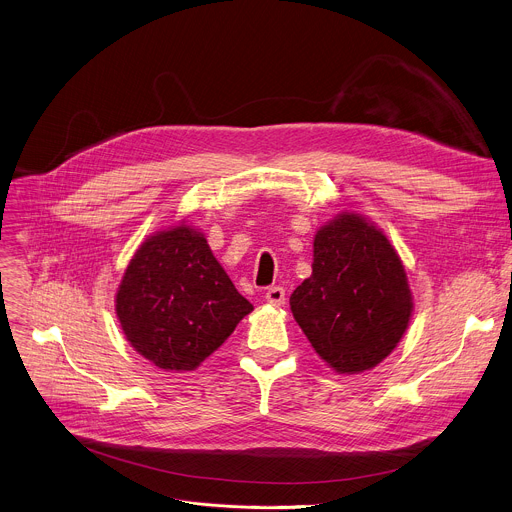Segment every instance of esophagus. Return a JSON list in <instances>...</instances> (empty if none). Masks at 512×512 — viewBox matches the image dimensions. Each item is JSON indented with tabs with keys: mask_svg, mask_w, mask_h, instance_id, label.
I'll list each match as a JSON object with an SVG mask.
<instances>
[{
	"mask_svg": "<svg viewBox=\"0 0 512 512\" xmlns=\"http://www.w3.org/2000/svg\"><path fill=\"white\" fill-rule=\"evenodd\" d=\"M265 302H267V304H271V306L281 308V306L285 304V289H283V287H279V285L269 287V289H267V294H265Z\"/></svg>",
	"mask_w": 512,
	"mask_h": 512,
	"instance_id": "esophagus-1",
	"label": "esophagus"
}]
</instances>
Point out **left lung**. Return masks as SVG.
<instances>
[{
    "mask_svg": "<svg viewBox=\"0 0 512 512\" xmlns=\"http://www.w3.org/2000/svg\"><path fill=\"white\" fill-rule=\"evenodd\" d=\"M289 306L328 367L358 375L397 348L413 296L387 235L362 214L344 210L316 231L312 275L296 287Z\"/></svg>",
    "mask_w": 512,
    "mask_h": 512,
    "instance_id": "1",
    "label": "left lung"
}]
</instances>
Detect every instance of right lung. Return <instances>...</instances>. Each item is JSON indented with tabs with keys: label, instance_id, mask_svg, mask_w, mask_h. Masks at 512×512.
<instances>
[{
	"label": "right lung",
	"instance_id": "add662e5",
	"mask_svg": "<svg viewBox=\"0 0 512 512\" xmlns=\"http://www.w3.org/2000/svg\"><path fill=\"white\" fill-rule=\"evenodd\" d=\"M251 312L206 237L184 221L139 245L115 294L127 342L174 373L198 369Z\"/></svg>",
	"mask_w": 512,
	"mask_h": 512
}]
</instances>
